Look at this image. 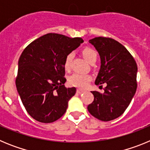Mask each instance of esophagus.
<instances>
[{
	"instance_id": "esophagus-1",
	"label": "esophagus",
	"mask_w": 150,
	"mask_h": 150,
	"mask_svg": "<svg viewBox=\"0 0 150 150\" xmlns=\"http://www.w3.org/2000/svg\"><path fill=\"white\" fill-rule=\"evenodd\" d=\"M76 92H77L78 94H81V93H83V92H84V91L82 89H79V88H78V89L76 90Z\"/></svg>"
}]
</instances>
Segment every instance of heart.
<instances>
[{"label":"heart","instance_id":"heart-1","mask_svg":"<svg viewBox=\"0 0 150 150\" xmlns=\"http://www.w3.org/2000/svg\"><path fill=\"white\" fill-rule=\"evenodd\" d=\"M82 52H83V55L85 59H86L90 64L95 63L97 59H98V54L93 49L86 47V48L83 49ZM73 57H74L73 53H69L65 57L64 62V67L67 71L70 70V68H71ZM91 76L88 74L75 73L69 77L68 83L72 86L84 88L88 86L89 82L91 81Z\"/></svg>","mask_w":150,"mask_h":150}]
</instances>
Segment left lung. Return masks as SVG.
Wrapping results in <instances>:
<instances>
[{
	"instance_id": "obj_1",
	"label": "left lung",
	"mask_w": 150,
	"mask_h": 150,
	"mask_svg": "<svg viewBox=\"0 0 150 150\" xmlns=\"http://www.w3.org/2000/svg\"><path fill=\"white\" fill-rule=\"evenodd\" d=\"M98 52L101 61L95 79L103 94L93 91L94 100L88 110L101 121L115 120L125 111L137 90V66L131 53L123 45L110 38L98 37L89 40Z\"/></svg>"
}]
</instances>
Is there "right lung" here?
<instances>
[{
	"mask_svg": "<svg viewBox=\"0 0 150 150\" xmlns=\"http://www.w3.org/2000/svg\"><path fill=\"white\" fill-rule=\"evenodd\" d=\"M83 42L80 38L50 33L31 42L21 54L16 86L26 111L37 121L53 122L65 113L76 89L63 85L64 62Z\"/></svg>",
	"mask_w": 150,
	"mask_h": 150,
	"instance_id": "1",
	"label": "right lung"
}]
</instances>
